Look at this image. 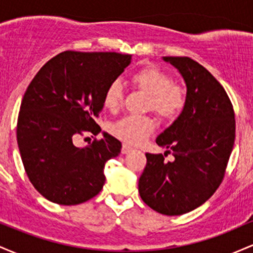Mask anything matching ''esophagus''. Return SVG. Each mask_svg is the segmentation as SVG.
Listing matches in <instances>:
<instances>
[{"mask_svg":"<svg viewBox=\"0 0 253 253\" xmlns=\"http://www.w3.org/2000/svg\"><path fill=\"white\" fill-rule=\"evenodd\" d=\"M132 150H133V149H132V147L129 146V145L124 144V145H123V149H121V152H123L124 155H126V153L130 152V151H132Z\"/></svg>","mask_w":253,"mask_h":253,"instance_id":"1","label":"esophagus"}]
</instances>
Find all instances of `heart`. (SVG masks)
I'll list each match as a JSON object with an SVG mask.
<instances>
[{
  "mask_svg": "<svg viewBox=\"0 0 253 253\" xmlns=\"http://www.w3.org/2000/svg\"><path fill=\"white\" fill-rule=\"evenodd\" d=\"M130 82L149 94L147 109H152L164 120H175L187 106V90L182 84L172 82L167 71L153 65L143 66L130 75ZM123 85L119 81L108 84L103 94V104L117 110L123 102ZM156 128L155 119L150 115H126L113 124L112 133L132 145L146 140Z\"/></svg>",
  "mask_w": 253,
  "mask_h": 253,
  "instance_id": "obj_1",
  "label": "heart"
}]
</instances>
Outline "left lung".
<instances>
[{
    "label": "left lung",
    "instance_id": "obj_1",
    "mask_svg": "<svg viewBox=\"0 0 253 253\" xmlns=\"http://www.w3.org/2000/svg\"><path fill=\"white\" fill-rule=\"evenodd\" d=\"M187 84V106L156 139L175 157L146 153L139 194L153 211L182 215L207 201L221 184L236 139L233 104L216 78L189 57H164Z\"/></svg>",
    "mask_w": 253,
    "mask_h": 253
}]
</instances>
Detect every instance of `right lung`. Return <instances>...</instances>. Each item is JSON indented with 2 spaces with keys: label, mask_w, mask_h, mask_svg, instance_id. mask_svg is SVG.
Wrapping results in <instances>:
<instances>
[{
  "label": "right lung",
  "mask_w": 253,
  "mask_h": 253,
  "mask_svg": "<svg viewBox=\"0 0 253 253\" xmlns=\"http://www.w3.org/2000/svg\"><path fill=\"white\" fill-rule=\"evenodd\" d=\"M130 63L117 52L64 51L48 60L27 86L20 106L16 138L27 177L48 201L80 205L103 188L104 164L121 143L104 133L89 146L74 144L96 135L104 90Z\"/></svg>",
  "instance_id": "add662e5"
}]
</instances>
